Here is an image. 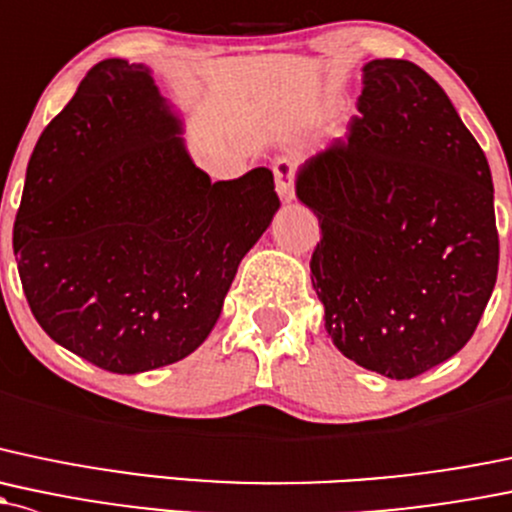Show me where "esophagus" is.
<instances>
[{
	"label": "esophagus",
	"instance_id": "34e87169",
	"mask_svg": "<svg viewBox=\"0 0 512 512\" xmlns=\"http://www.w3.org/2000/svg\"><path fill=\"white\" fill-rule=\"evenodd\" d=\"M272 174H274V186H277V196L282 198L284 203L294 201V161L287 157L274 159Z\"/></svg>",
	"mask_w": 512,
	"mask_h": 512
}]
</instances>
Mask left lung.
I'll return each instance as SVG.
<instances>
[{
	"mask_svg": "<svg viewBox=\"0 0 512 512\" xmlns=\"http://www.w3.org/2000/svg\"><path fill=\"white\" fill-rule=\"evenodd\" d=\"M348 139L297 171L321 242L311 284L333 346L410 380L469 343L498 277L486 154L432 75L397 58L363 66Z\"/></svg>",
	"mask_w": 512,
	"mask_h": 512,
	"instance_id": "1",
	"label": "left lung"
}]
</instances>
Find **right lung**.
I'll return each mask as SVG.
<instances>
[{
    "mask_svg": "<svg viewBox=\"0 0 512 512\" xmlns=\"http://www.w3.org/2000/svg\"><path fill=\"white\" fill-rule=\"evenodd\" d=\"M142 63H98L43 129L14 255L31 314L68 351L120 375L171 365L213 331L279 198L265 166L211 181Z\"/></svg>",
    "mask_w": 512,
    "mask_h": 512,
    "instance_id": "1",
    "label": "right lung"
}]
</instances>
